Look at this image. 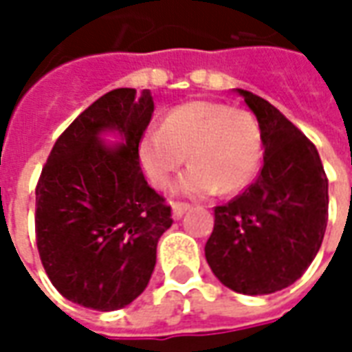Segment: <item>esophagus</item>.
<instances>
[{
	"label": "esophagus",
	"instance_id": "esophagus-1",
	"mask_svg": "<svg viewBox=\"0 0 352 352\" xmlns=\"http://www.w3.org/2000/svg\"><path fill=\"white\" fill-rule=\"evenodd\" d=\"M188 209H190V206H188V204H173V219H177V221H179V219H181V217H183V214L186 213Z\"/></svg>",
	"mask_w": 352,
	"mask_h": 352
}]
</instances>
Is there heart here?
Returning <instances> with one entry per match:
<instances>
[{"label":"heart","mask_w":352,"mask_h":352,"mask_svg":"<svg viewBox=\"0 0 352 352\" xmlns=\"http://www.w3.org/2000/svg\"><path fill=\"white\" fill-rule=\"evenodd\" d=\"M262 153L254 115L217 101L179 105L169 111L164 128H148L139 139L141 168L156 188H164L188 156L192 166L173 186L186 198L243 190L258 173Z\"/></svg>","instance_id":"1"}]
</instances>
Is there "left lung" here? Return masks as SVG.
I'll use <instances>...</instances> for the list:
<instances>
[{"label": "left lung", "mask_w": 352, "mask_h": 352, "mask_svg": "<svg viewBox=\"0 0 352 352\" xmlns=\"http://www.w3.org/2000/svg\"><path fill=\"white\" fill-rule=\"evenodd\" d=\"M264 145L258 179L214 207L207 264L224 287L247 296L290 287L317 256L328 222V179L317 146L256 94L236 88Z\"/></svg>", "instance_id": "obj_1"}]
</instances>
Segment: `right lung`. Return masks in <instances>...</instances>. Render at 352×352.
Masks as SVG:
<instances>
[{
	"label": "right lung",
	"instance_id": "add662e5",
	"mask_svg": "<svg viewBox=\"0 0 352 352\" xmlns=\"http://www.w3.org/2000/svg\"><path fill=\"white\" fill-rule=\"evenodd\" d=\"M151 90L116 88L58 138L35 188V237L50 283L96 311L130 305L148 285L171 207L146 184L139 139L151 122ZM115 133L120 144L102 135Z\"/></svg>",
	"mask_w": 352,
	"mask_h": 352
}]
</instances>
